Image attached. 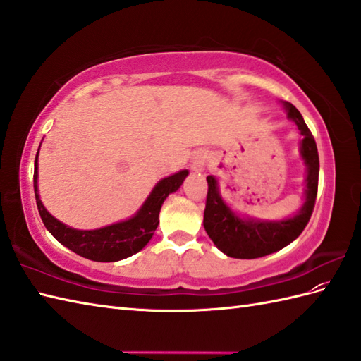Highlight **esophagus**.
Here are the masks:
<instances>
[{"label": "esophagus", "instance_id": "obj_1", "mask_svg": "<svg viewBox=\"0 0 361 361\" xmlns=\"http://www.w3.org/2000/svg\"><path fill=\"white\" fill-rule=\"evenodd\" d=\"M206 159H208V152H206V150L200 149V150L194 152L192 161H190V163H192V171L203 172L204 166H206Z\"/></svg>", "mask_w": 361, "mask_h": 361}]
</instances>
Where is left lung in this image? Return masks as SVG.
Segmentation results:
<instances>
[{"label": "left lung", "mask_w": 361, "mask_h": 361, "mask_svg": "<svg viewBox=\"0 0 361 361\" xmlns=\"http://www.w3.org/2000/svg\"><path fill=\"white\" fill-rule=\"evenodd\" d=\"M282 105L287 111V118L295 122L302 135L299 153L305 164L304 203L293 217L282 220L242 217L221 198L216 176H206L208 197H206L203 226L214 245L229 257L256 259L282 250L304 231L313 212L319 175L317 142L296 106L290 102H282Z\"/></svg>", "instance_id": "1"}]
</instances>
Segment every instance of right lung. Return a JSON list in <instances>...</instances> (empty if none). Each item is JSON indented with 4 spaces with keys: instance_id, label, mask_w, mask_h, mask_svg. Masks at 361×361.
Listing matches in <instances>:
<instances>
[{
    "instance_id": "add662e5",
    "label": "right lung",
    "mask_w": 361,
    "mask_h": 361,
    "mask_svg": "<svg viewBox=\"0 0 361 361\" xmlns=\"http://www.w3.org/2000/svg\"><path fill=\"white\" fill-rule=\"evenodd\" d=\"M189 175L188 169L159 180L135 216L97 229H75L52 217L38 194V152L34 167V192L37 208L46 229L66 247L96 262H116L141 251L159 224V211L169 194L176 192Z\"/></svg>"
}]
</instances>
